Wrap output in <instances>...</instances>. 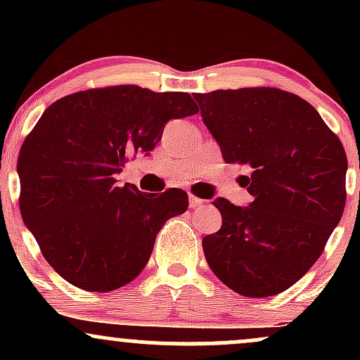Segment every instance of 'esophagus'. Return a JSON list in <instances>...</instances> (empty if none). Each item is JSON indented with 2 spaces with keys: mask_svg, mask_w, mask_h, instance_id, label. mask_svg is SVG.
<instances>
[{
  "mask_svg": "<svg viewBox=\"0 0 360 360\" xmlns=\"http://www.w3.org/2000/svg\"><path fill=\"white\" fill-rule=\"evenodd\" d=\"M203 203H205L203 200H200V198L189 194V208H198V206H203Z\"/></svg>",
  "mask_w": 360,
  "mask_h": 360,
  "instance_id": "esophagus-1",
  "label": "esophagus"
}]
</instances>
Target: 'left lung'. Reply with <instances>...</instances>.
Instances as JSON below:
<instances>
[{"label": "left lung", "mask_w": 360, "mask_h": 360, "mask_svg": "<svg viewBox=\"0 0 360 360\" xmlns=\"http://www.w3.org/2000/svg\"><path fill=\"white\" fill-rule=\"evenodd\" d=\"M201 118L250 206L213 205L221 229L203 238L208 266L232 291L266 298L298 283L323 252L345 208L347 155L340 139L303 98L278 88L196 93Z\"/></svg>", "instance_id": "1"}]
</instances>
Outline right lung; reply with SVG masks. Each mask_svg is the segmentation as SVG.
<instances>
[{
    "instance_id": "obj_1",
    "label": "right lung",
    "mask_w": 360,
    "mask_h": 360,
    "mask_svg": "<svg viewBox=\"0 0 360 360\" xmlns=\"http://www.w3.org/2000/svg\"><path fill=\"white\" fill-rule=\"evenodd\" d=\"M194 113L188 93L134 84L79 91L44 111L18 155L20 212L60 278L106 292L142 272L164 223L188 210V194H147L118 186L115 174L157 146L169 120Z\"/></svg>"
}]
</instances>
